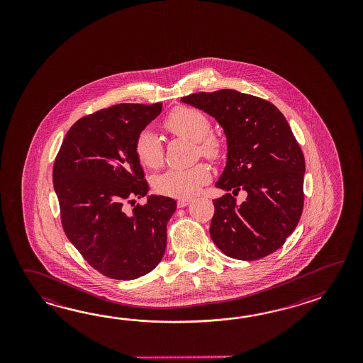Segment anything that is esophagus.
<instances>
[{"label": "esophagus", "instance_id": "esophagus-1", "mask_svg": "<svg viewBox=\"0 0 363 363\" xmlns=\"http://www.w3.org/2000/svg\"><path fill=\"white\" fill-rule=\"evenodd\" d=\"M191 199H182V200L178 201V206L179 208H185L186 205H189L191 203Z\"/></svg>", "mask_w": 363, "mask_h": 363}]
</instances>
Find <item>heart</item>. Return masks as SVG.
Listing matches in <instances>:
<instances>
[{
  "label": "heart",
  "instance_id": "obj_1",
  "mask_svg": "<svg viewBox=\"0 0 363 363\" xmlns=\"http://www.w3.org/2000/svg\"><path fill=\"white\" fill-rule=\"evenodd\" d=\"M164 130L185 140L196 143L201 155L218 158L223 152V141L210 133L211 123L205 113L199 108L180 106L174 108L163 122ZM135 155L141 166L155 170L161 166L163 147L152 131L141 132L135 141ZM210 180V170L203 163L189 169H171L153 180L155 191L163 196L186 199L199 192L201 185Z\"/></svg>",
  "mask_w": 363,
  "mask_h": 363
}]
</instances>
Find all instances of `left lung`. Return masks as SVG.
Returning <instances> with one entry per match:
<instances>
[{
  "instance_id": "8db88e82",
  "label": "left lung",
  "mask_w": 363,
  "mask_h": 363,
  "mask_svg": "<svg viewBox=\"0 0 363 363\" xmlns=\"http://www.w3.org/2000/svg\"><path fill=\"white\" fill-rule=\"evenodd\" d=\"M180 102L200 108L223 128L227 158L213 201L210 236L224 255L255 261L286 242L301 218L305 158L292 130L269 101L235 89L193 93ZM247 192L238 204L231 196Z\"/></svg>"
}]
</instances>
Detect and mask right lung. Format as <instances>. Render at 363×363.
<instances>
[{"instance_id": "right-lung-1", "label": "right lung", "mask_w": 363, "mask_h": 363, "mask_svg": "<svg viewBox=\"0 0 363 363\" xmlns=\"http://www.w3.org/2000/svg\"><path fill=\"white\" fill-rule=\"evenodd\" d=\"M162 111L119 104L84 116L66 133L53 167L63 230L85 261L105 277L138 279L161 262L177 201L150 194L135 141ZM147 197L131 213L125 203Z\"/></svg>"}]
</instances>
